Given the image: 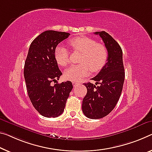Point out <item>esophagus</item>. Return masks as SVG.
<instances>
[{
    "label": "esophagus",
    "mask_w": 152,
    "mask_h": 152,
    "mask_svg": "<svg viewBox=\"0 0 152 152\" xmlns=\"http://www.w3.org/2000/svg\"><path fill=\"white\" fill-rule=\"evenodd\" d=\"M79 85V83H77V82H75V81H73V87H76L77 86H78Z\"/></svg>",
    "instance_id": "obj_1"
}]
</instances>
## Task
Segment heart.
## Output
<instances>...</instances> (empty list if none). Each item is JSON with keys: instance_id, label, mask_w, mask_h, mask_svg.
<instances>
[{"instance_id": "obj_1", "label": "heart", "mask_w": 152, "mask_h": 152, "mask_svg": "<svg viewBox=\"0 0 152 152\" xmlns=\"http://www.w3.org/2000/svg\"><path fill=\"white\" fill-rule=\"evenodd\" d=\"M69 45L75 51L81 52L79 62L81 64L72 65L64 73L68 80L78 82L92 72L99 71L107 62L108 58L106 47L96 43L94 39L87 37H78L69 41ZM55 60L58 65L65 66L69 62V53L67 49L58 45L54 51Z\"/></svg>"}]
</instances>
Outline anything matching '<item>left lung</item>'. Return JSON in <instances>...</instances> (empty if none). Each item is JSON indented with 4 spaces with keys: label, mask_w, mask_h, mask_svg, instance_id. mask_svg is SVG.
Instances as JSON below:
<instances>
[{
    "label": "left lung",
    "mask_w": 152,
    "mask_h": 152,
    "mask_svg": "<svg viewBox=\"0 0 152 152\" xmlns=\"http://www.w3.org/2000/svg\"><path fill=\"white\" fill-rule=\"evenodd\" d=\"M103 41L108 58L107 63L100 71L92 78L95 85L84 83L87 94L82 102V111L90 119L102 118L115 108L122 93L124 81L125 72L123 64L122 50L115 39L104 31L96 32Z\"/></svg>",
    "instance_id": "obj_1"
}]
</instances>
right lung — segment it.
<instances>
[{
    "mask_svg": "<svg viewBox=\"0 0 152 152\" xmlns=\"http://www.w3.org/2000/svg\"><path fill=\"white\" fill-rule=\"evenodd\" d=\"M65 32L47 30L30 44L24 64V75L28 94L32 105L41 115L56 118L64 111L66 102L73 89L71 81L56 82L62 75L55 60L58 44L68 38Z\"/></svg>",
    "mask_w": 152,
    "mask_h": 152,
    "instance_id": "right-lung-1",
    "label": "right lung"
}]
</instances>
